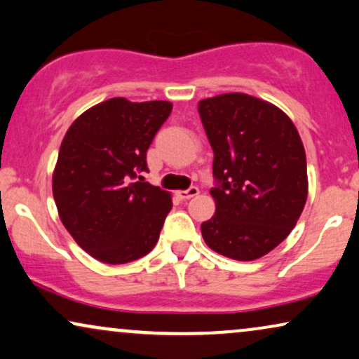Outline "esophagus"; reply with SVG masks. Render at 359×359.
I'll use <instances>...</instances> for the list:
<instances>
[{
  "label": "esophagus",
  "instance_id": "obj_1",
  "mask_svg": "<svg viewBox=\"0 0 359 359\" xmlns=\"http://www.w3.org/2000/svg\"><path fill=\"white\" fill-rule=\"evenodd\" d=\"M195 195H198L197 187H190L187 190H180V192H177V197H179L180 201H189V198L195 197Z\"/></svg>",
  "mask_w": 359,
  "mask_h": 359
}]
</instances>
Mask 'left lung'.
<instances>
[{
  "label": "left lung",
  "mask_w": 359,
  "mask_h": 359,
  "mask_svg": "<svg viewBox=\"0 0 359 359\" xmlns=\"http://www.w3.org/2000/svg\"><path fill=\"white\" fill-rule=\"evenodd\" d=\"M213 151L215 213L202 224L213 252L257 260L288 237L308 197L305 147L281 109L243 93L198 102Z\"/></svg>",
  "instance_id": "1"
}]
</instances>
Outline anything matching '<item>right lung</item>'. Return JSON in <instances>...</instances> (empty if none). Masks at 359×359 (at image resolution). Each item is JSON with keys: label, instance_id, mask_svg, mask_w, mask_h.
<instances>
[{"label": "right lung", "instance_id": "obj_1", "mask_svg": "<svg viewBox=\"0 0 359 359\" xmlns=\"http://www.w3.org/2000/svg\"><path fill=\"white\" fill-rule=\"evenodd\" d=\"M170 111L167 101L112 97L83 112L62 139L53 172L59 219L99 262L129 263L156 247L172 197L140 174Z\"/></svg>", "mask_w": 359, "mask_h": 359}]
</instances>
